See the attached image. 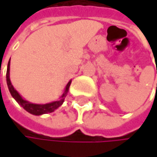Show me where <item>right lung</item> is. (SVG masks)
Segmentation results:
<instances>
[{"mask_svg":"<svg viewBox=\"0 0 157 157\" xmlns=\"http://www.w3.org/2000/svg\"><path fill=\"white\" fill-rule=\"evenodd\" d=\"M6 81H7V85H8L9 91H10L12 96L17 101V103L19 105H21L27 112H29V113H31L33 114H35V115H41V114H44V113H52L55 109H57L59 106H61L62 104L64 101V98H65V96L67 94L68 89H69L70 84H71V81H70L66 85L64 94L62 95V98L59 101H55V102H52V103H50V104H45V105H35V104H32V103H29V102L23 100L21 97V95L18 94V92L13 88V86L12 85V82H11V80H10V61H9L8 66H7Z\"/></svg>","mask_w":157,"mask_h":157,"instance_id":"right-lung-1","label":"right lung"}]
</instances>
